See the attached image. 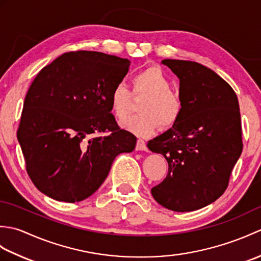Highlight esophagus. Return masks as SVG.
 <instances>
[{"label":"esophagus","mask_w":261,"mask_h":261,"mask_svg":"<svg viewBox=\"0 0 261 261\" xmlns=\"http://www.w3.org/2000/svg\"><path fill=\"white\" fill-rule=\"evenodd\" d=\"M136 148H137V150H141V151H147V150H148L146 142L143 141L142 139H138V140H137V146H136Z\"/></svg>","instance_id":"1"}]
</instances>
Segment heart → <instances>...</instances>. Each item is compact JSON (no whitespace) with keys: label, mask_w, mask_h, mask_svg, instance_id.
Instances as JSON below:
<instances>
[{"label":"heart","mask_w":261,"mask_h":261,"mask_svg":"<svg viewBox=\"0 0 261 261\" xmlns=\"http://www.w3.org/2000/svg\"><path fill=\"white\" fill-rule=\"evenodd\" d=\"M134 95H145L139 103L138 113L121 122L124 130L139 137L151 136L158 129L169 127L178 121L182 111V101L171 91V82L165 71L151 66L142 69L132 79ZM111 111L118 120H124L130 113L131 92L123 82L113 87L110 96Z\"/></svg>","instance_id":"heart-1"}]
</instances>
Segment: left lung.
<instances>
[{
    "instance_id": "left-lung-1",
    "label": "left lung",
    "mask_w": 261,
    "mask_h": 261,
    "mask_svg": "<svg viewBox=\"0 0 261 261\" xmlns=\"http://www.w3.org/2000/svg\"><path fill=\"white\" fill-rule=\"evenodd\" d=\"M179 79L178 121L148 142L168 163L166 178L151 188L164 207L190 212L216 201L229 185L242 152L238 97L222 77L190 60L164 59Z\"/></svg>"
}]
</instances>
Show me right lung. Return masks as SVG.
Instances as JSON below:
<instances>
[{
    "mask_svg": "<svg viewBox=\"0 0 261 261\" xmlns=\"http://www.w3.org/2000/svg\"><path fill=\"white\" fill-rule=\"evenodd\" d=\"M130 60L98 51H69L43 67L28 91L16 137L27 173L41 193L75 203L107 178L114 158L137 138L111 113L113 87Z\"/></svg>",
    "mask_w": 261,
    "mask_h": 261,
    "instance_id": "1",
    "label": "right lung"
}]
</instances>
